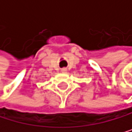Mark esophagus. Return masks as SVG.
I'll use <instances>...</instances> for the list:
<instances>
[{"label":"esophagus","mask_w":132,"mask_h":132,"mask_svg":"<svg viewBox=\"0 0 132 132\" xmlns=\"http://www.w3.org/2000/svg\"><path fill=\"white\" fill-rule=\"evenodd\" d=\"M67 68H62V69H61V71H62V72H64V73H65V72H67Z\"/></svg>","instance_id":"obj_1"}]
</instances>
